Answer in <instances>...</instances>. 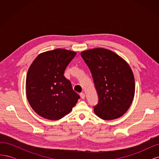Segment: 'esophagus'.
I'll return each mask as SVG.
<instances>
[{"mask_svg": "<svg viewBox=\"0 0 159 159\" xmlns=\"http://www.w3.org/2000/svg\"><path fill=\"white\" fill-rule=\"evenodd\" d=\"M80 96H81V99H85V93H83V92L81 93H80Z\"/></svg>", "mask_w": 159, "mask_h": 159, "instance_id": "esophagus-1", "label": "esophagus"}]
</instances>
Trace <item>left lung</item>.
I'll return each mask as SVG.
<instances>
[{"label":"left lung","mask_w":159,"mask_h":159,"mask_svg":"<svg viewBox=\"0 0 159 159\" xmlns=\"http://www.w3.org/2000/svg\"><path fill=\"white\" fill-rule=\"evenodd\" d=\"M88 66L98 96L94 112L104 120L117 119L125 113L134 95V79L127 62L112 51L95 48L81 53Z\"/></svg>","instance_id":"1"}]
</instances>
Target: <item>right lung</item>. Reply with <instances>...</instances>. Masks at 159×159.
I'll use <instances>...</instances> for the list:
<instances>
[{"label": "right lung", "mask_w": 159, "mask_h": 159, "mask_svg": "<svg viewBox=\"0 0 159 159\" xmlns=\"http://www.w3.org/2000/svg\"><path fill=\"white\" fill-rule=\"evenodd\" d=\"M76 53L64 49L38 55L28 69L26 96L30 106L41 117L51 120L64 117L72 110L80 95L64 75Z\"/></svg>", "instance_id": "1"}]
</instances>
